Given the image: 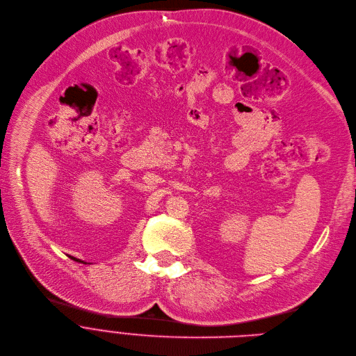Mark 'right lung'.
I'll return each mask as SVG.
<instances>
[{
    "mask_svg": "<svg viewBox=\"0 0 356 356\" xmlns=\"http://www.w3.org/2000/svg\"><path fill=\"white\" fill-rule=\"evenodd\" d=\"M70 257H71V255H70ZM71 258H72V260H75V261H79V263H83V261H81V260H79V258H75V257H71ZM83 264H85V263H83Z\"/></svg>",
    "mask_w": 356,
    "mask_h": 356,
    "instance_id": "obj_1",
    "label": "right lung"
}]
</instances>
